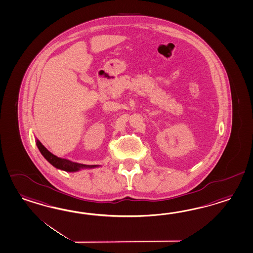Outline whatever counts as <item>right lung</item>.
<instances>
[{"label": "right lung", "instance_id": "add662e5", "mask_svg": "<svg viewBox=\"0 0 253 253\" xmlns=\"http://www.w3.org/2000/svg\"><path fill=\"white\" fill-rule=\"evenodd\" d=\"M37 146L45 160L51 165H53L55 168L58 169H62V170H65L68 172H75V171L81 170L82 169H93L99 167V165H84V164H80L76 162H71L69 160L58 158L45 149L44 145H42V143L40 142L39 139H37Z\"/></svg>", "mask_w": 253, "mask_h": 253}]
</instances>
